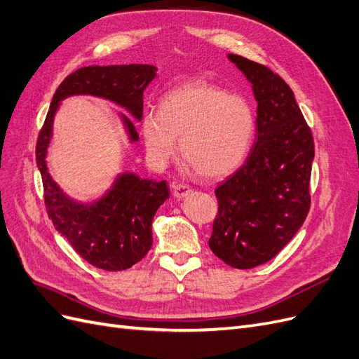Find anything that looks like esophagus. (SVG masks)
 <instances>
[{
	"mask_svg": "<svg viewBox=\"0 0 359 359\" xmlns=\"http://www.w3.org/2000/svg\"><path fill=\"white\" fill-rule=\"evenodd\" d=\"M172 190H173V198L175 199H184L191 193V189L189 186H184V184H173Z\"/></svg>",
	"mask_w": 359,
	"mask_h": 359,
	"instance_id": "34e87169",
	"label": "esophagus"
}]
</instances>
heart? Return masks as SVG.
Masks as SVG:
<instances>
[{
  "label": "heart",
  "instance_id": "1",
  "mask_svg": "<svg viewBox=\"0 0 359 359\" xmlns=\"http://www.w3.org/2000/svg\"><path fill=\"white\" fill-rule=\"evenodd\" d=\"M149 158L157 165L177 153L201 178H222L241 165L255 133V114L243 97L208 82H191L161 97L158 111L140 121Z\"/></svg>",
  "mask_w": 359,
  "mask_h": 359
}]
</instances>
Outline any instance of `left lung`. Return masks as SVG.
Masks as SVG:
<instances>
[{"instance_id":"1","label":"left lung","mask_w":359,"mask_h":359,"mask_svg":"<svg viewBox=\"0 0 359 359\" xmlns=\"http://www.w3.org/2000/svg\"><path fill=\"white\" fill-rule=\"evenodd\" d=\"M252 83L256 139L244 165L215 189L210 248L238 269L277 256L306 222L314 144L289 85L268 67L227 55Z\"/></svg>"}]
</instances>
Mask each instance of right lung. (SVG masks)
I'll return each mask as SVG.
<instances>
[{
	"instance_id": "add662e5",
	"label": "right lung",
	"mask_w": 359,
	"mask_h": 359,
	"mask_svg": "<svg viewBox=\"0 0 359 359\" xmlns=\"http://www.w3.org/2000/svg\"><path fill=\"white\" fill-rule=\"evenodd\" d=\"M157 67L149 64L90 66L76 70L53 94L45 126L39 135L36 160L45 189L46 210L55 229L86 262L104 271L133 266L153 245V219L169 199L168 182L118 172L111 187L99 199L78 201L64 191L48 170V149L53 136V119L61 103L73 95H93L124 109L142 121L144 91L156 79ZM121 121L130 145L137 144L135 123L124 112L114 111Z\"/></svg>"
}]
</instances>
